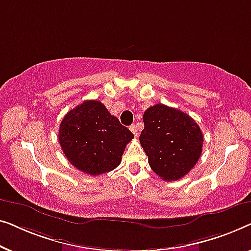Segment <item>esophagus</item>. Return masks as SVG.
<instances>
[{"label": "esophagus", "mask_w": 251, "mask_h": 251, "mask_svg": "<svg viewBox=\"0 0 251 251\" xmlns=\"http://www.w3.org/2000/svg\"><path fill=\"white\" fill-rule=\"evenodd\" d=\"M130 130H131V132L135 135V137H138L139 132H138V126H137L136 125H132L131 126H130Z\"/></svg>", "instance_id": "1"}]
</instances>
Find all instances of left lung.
Here are the masks:
<instances>
[{"mask_svg": "<svg viewBox=\"0 0 251 251\" xmlns=\"http://www.w3.org/2000/svg\"><path fill=\"white\" fill-rule=\"evenodd\" d=\"M139 140L152 170L163 180H178L197 164L203 145L198 123L186 113L163 104L147 108Z\"/></svg>", "mask_w": 251, "mask_h": 251, "instance_id": "8db88e82", "label": "left lung"}]
</instances>
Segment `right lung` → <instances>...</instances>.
Masks as SVG:
<instances>
[{
  "mask_svg": "<svg viewBox=\"0 0 251 251\" xmlns=\"http://www.w3.org/2000/svg\"><path fill=\"white\" fill-rule=\"evenodd\" d=\"M59 144L68 161L83 173L96 176L121 163L132 132L109 114L98 100H85L64 116L59 126Z\"/></svg>",
  "mask_w": 251,
  "mask_h": 251,
  "instance_id": "add662e5",
  "label": "right lung"
}]
</instances>
